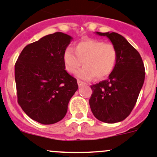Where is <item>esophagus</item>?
Instances as JSON below:
<instances>
[{
    "instance_id": "34e87169",
    "label": "esophagus",
    "mask_w": 157,
    "mask_h": 157,
    "mask_svg": "<svg viewBox=\"0 0 157 157\" xmlns=\"http://www.w3.org/2000/svg\"><path fill=\"white\" fill-rule=\"evenodd\" d=\"M78 86H79V87H82V86H84L85 83L83 82L80 81V80H78Z\"/></svg>"
}]
</instances>
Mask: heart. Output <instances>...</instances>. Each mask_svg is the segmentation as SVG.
Returning a JSON list of instances; mask_svg holds the SVG:
<instances>
[{"mask_svg":"<svg viewBox=\"0 0 157 157\" xmlns=\"http://www.w3.org/2000/svg\"><path fill=\"white\" fill-rule=\"evenodd\" d=\"M74 50L66 48L63 53V62L68 72L74 73L83 62L84 66L76 72L78 78L89 81L96 77L102 79L113 72L118 53L111 43L97 39H86L78 42Z\"/></svg>","mask_w":157,"mask_h":157,"instance_id":"obj_1","label":"heart"}]
</instances>
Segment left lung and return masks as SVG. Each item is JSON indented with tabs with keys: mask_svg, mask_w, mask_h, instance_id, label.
<instances>
[{
	"mask_svg": "<svg viewBox=\"0 0 157 157\" xmlns=\"http://www.w3.org/2000/svg\"><path fill=\"white\" fill-rule=\"evenodd\" d=\"M117 50L116 66L108 79L91 86L89 105L94 116L106 123L124 120L136 103L145 79V68L140 53L122 35L102 33Z\"/></svg>",
	"mask_w": 157,
	"mask_h": 157,
	"instance_id": "obj_1",
	"label": "left lung"
}]
</instances>
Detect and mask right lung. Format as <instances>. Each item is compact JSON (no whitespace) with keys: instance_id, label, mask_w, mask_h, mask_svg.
Listing matches in <instances>:
<instances>
[{"instance_id":"right-lung-1","label":"right lung","mask_w":157,"mask_h":157,"mask_svg":"<svg viewBox=\"0 0 157 157\" xmlns=\"http://www.w3.org/2000/svg\"><path fill=\"white\" fill-rule=\"evenodd\" d=\"M73 38L55 32L28 44L15 64L17 102L33 120L54 124L66 115L77 80L63 62V53Z\"/></svg>"}]
</instances>
